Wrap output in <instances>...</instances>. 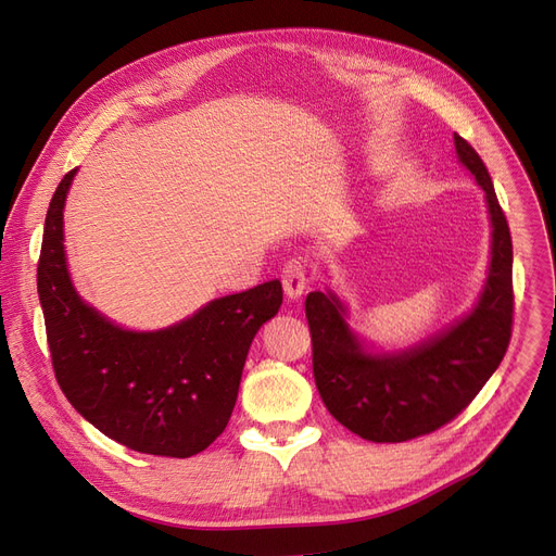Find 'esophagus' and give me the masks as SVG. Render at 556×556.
Returning <instances> with one entry per match:
<instances>
[{
  "label": "esophagus",
  "instance_id": "obj_1",
  "mask_svg": "<svg viewBox=\"0 0 556 556\" xmlns=\"http://www.w3.org/2000/svg\"><path fill=\"white\" fill-rule=\"evenodd\" d=\"M282 287H285V294L290 299H299L305 290V285H308V271H305V262L301 257H294L282 266Z\"/></svg>",
  "mask_w": 556,
  "mask_h": 556
}]
</instances>
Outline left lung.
Segmentation results:
<instances>
[{
    "instance_id": "8db88e82",
    "label": "left lung",
    "mask_w": 556,
    "mask_h": 556,
    "mask_svg": "<svg viewBox=\"0 0 556 556\" xmlns=\"http://www.w3.org/2000/svg\"><path fill=\"white\" fill-rule=\"evenodd\" d=\"M453 138L457 159L485 190L492 220L490 274L476 308L409 352L372 356L363 352L333 294L305 299L317 391L338 424L368 442H409L451 424L500 368L510 342V229L485 163L463 136Z\"/></svg>"
}]
</instances>
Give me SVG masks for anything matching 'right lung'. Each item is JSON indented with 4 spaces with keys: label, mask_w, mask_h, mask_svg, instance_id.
Instances as JSON below:
<instances>
[{
    "label": "right lung",
    "mask_w": 556,
    "mask_h": 556,
    "mask_svg": "<svg viewBox=\"0 0 556 556\" xmlns=\"http://www.w3.org/2000/svg\"><path fill=\"white\" fill-rule=\"evenodd\" d=\"M75 172L50 200L36 269L56 384L93 428L126 448L195 455L232 416L248 350L280 311L282 285L216 299L163 331L114 327L75 294L66 271L64 202Z\"/></svg>",
    "instance_id": "add662e5"
}]
</instances>
